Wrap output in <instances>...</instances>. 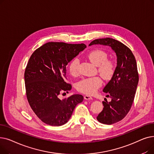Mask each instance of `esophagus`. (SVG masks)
<instances>
[{
	"label": "esophagus",
	"instance_id": "34e87169",
	"mask_svg": "<svg viewBox=\"0 0 154 154\" xmlns=\"http://www.w3.org/2000/svg\"><path fill=\"white\" fill-rule=\"evenodd\" d=\"M84 99L85 100H92V97L90 95H84Z\"/></svg>",
	"mask_w": 154,
	"mask_h": 154
}]
</instances>
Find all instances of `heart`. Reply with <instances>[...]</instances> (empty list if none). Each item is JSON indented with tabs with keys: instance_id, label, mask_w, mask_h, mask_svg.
<instances>
[{
	"instance_id": "heart-1",
	"label": "heart",
	"mask_w": 154,
	"mask_h": 154,
	"mask_svg": "<svg viewBox=\"0 0 154 154\" xmlns=\"http://www.w3.org/2000/svg\"><path fill=\"white\" fill-rule=\"evenodd\" d=\"M90 61L97 66L98 72L101 77L106 80H110L116 70V64L112 60L107 59L108 54L100 49H95L87 54ZM79 60L75 57L73 59L69 64V70L72 75H76L78 73ZM102 81L99 77L84 79L78 82L77 90L86 94H93L101 87Z\"/></svg>"
}]
</instances>
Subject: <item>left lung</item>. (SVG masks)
<instances>
[{
  "instance_id": "obj_1",
  "label": "left lung",
  "mask_w": 154,
  "mask_h": 154,
  "mask_svg": "<svg viewBox=\"0 0 154 154\" xmlns=\"http://www.w3.org/2000/svg\"><path fill=\"white\" fill-rule=\"evenodd\" d=\"M95 44L110 47L117 55L114 76L103 89L111 101L102 102L103 110L97 117L99 122L111 125L122 120L131 110L139 82L137 62L130 48L117 40L95 39L89 45Z\"/></svg>"
}]
</instances>
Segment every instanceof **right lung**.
I'll use <instances>...</instances> for the list:
<instances>
[{
	"label": "right lung",
	"mask_w": 154,
	"mask_h": 154,
	"mask_svg": "<svg viewBox=\"0 0 154 154\" xmlns=\"http://www.w3.org/2000/svg\"><path fill=\"white\" fill-rule=\"evenodd\" d=\"M85 48L84 44L51 42L38 48L30 56L24 74L26 95L32 110L45 124H66L77 105L83 101L80 94L63 100L59 95L72 88L65 82L67 65Z\"/></svg>",
	"instance_id": "obj_1"
}]
</instances>
